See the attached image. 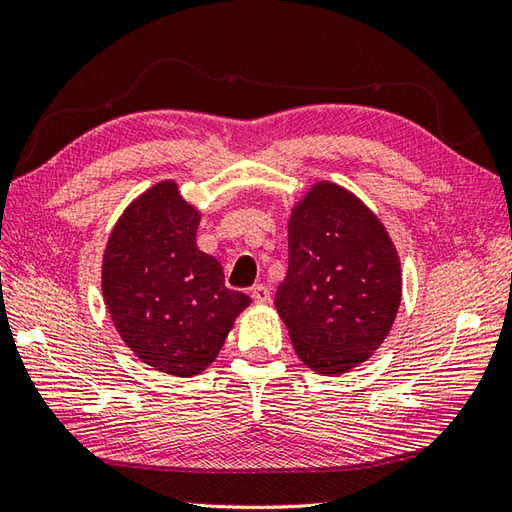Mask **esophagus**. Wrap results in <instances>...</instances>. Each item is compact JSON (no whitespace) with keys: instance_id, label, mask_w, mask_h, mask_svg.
Segmentation results:
<instances>
[{"instance_id":"obj_1","label":"esophagus","mask_w":512,"mask_h":512,"mask_svg":"<svg viewBox=\"0 0 512 512\" xmlns=\"http://www.w3.org/2000/svg\"><path fill=\"white\" fill-rule=\"evenodd\" d=\"M250 297H253V301L259 303V306H266V303H270V288L264 284H257L250 290Z\"/></svg>"}]
</instances>
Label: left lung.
Returning a JSON list of instances; mask_svg holds the SVG:
<instances>
[{"instance_id":"1","label":"left lung","mask_w":512,"mask_h":512,"mask_svg":"<svg viewBox=\"0 0 512 512\" xmlns=\"http://www.w3.org/2000/svg\"><path fill=\"white\" fill-rule=\"evenodd\" d=\"M402 297L398 250L352 191L319 180L288 217V275L275 295L297 356L341 376L372 356Z\"/></svg>"}]
</instances>
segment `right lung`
<instances>
[{
    "label": "right lung",
    "mask_w": 512,
    "mask_h": 512,
    "mask_svg": "<svg viewBox=\"0 0 512 512\" xmlns=\"http://www.w3.org/2000/svg\"><path fill=\"white\" fill-rule=\"evenodd\" d=\"M200 217L176 180H160L118 217L101 266L105 306L125 345L138 361L180 378L215 361L250 306L195 244Z\"/></svg>",
    "instance_id": "add662e5"
}]
</instances>
